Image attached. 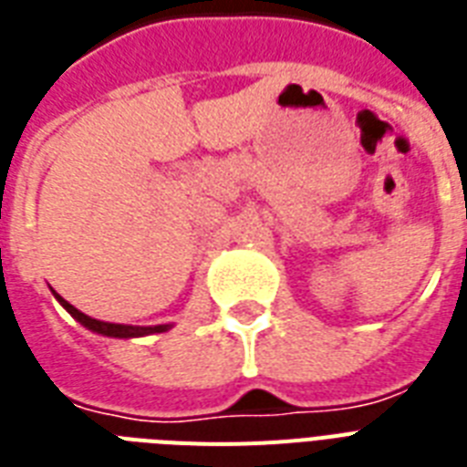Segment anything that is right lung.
Wrapping results in <instances>:
<instances>
[{"mask_svg": "<svg viewBox=\"0 0 467 467\" xmlns=\"http://www.w3.org/2000/svg\"><path fill=\"white\" fill-rule=\"evenodd\" d=\"M55 294V298H57L59 304L65 306L67 313H72V318H77L84 327H88L91 333H99V335H106V337H144V335H151V333H166L171 326H120V323H106V320H96L91 318V316H86V313H81L79 308H74L69 301H65V298L59 296L57 292Z\"/></svg>", "mask_w": 467, "mask_h": 467, "instance_id": "obj_1", "label": "right lung"}]
</instances>
